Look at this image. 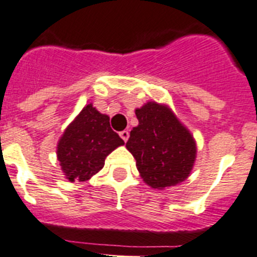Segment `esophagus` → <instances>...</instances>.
<instances>
[{
    "label": "esophagus",
    "mask_w": 257,
    "mask_h": 257,
    "mask_svg": "<svg viewBox=\"0 0 257 257\" xmlns=\"http://www.w3.org/2000/svg\"><path fill=\"white\" fill-rule=\"evenodd\" d=\"M120 137H121V140L124 141V142H126V141H128V138H129V132L128 131H123V132H120Z\"/></svg>",
    "instance_id": "34e87169"
}]
</instances>
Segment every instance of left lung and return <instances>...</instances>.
<instances>
[{"instance_id": "left-lung-1", "label": "left lung", "mask_w": 257, "mask_h": 257, "mask_svg": "<svg viewBox=\"0 0 257 257\" xmlns=\"http://www.w3.org/2000/svg\"><path fill=\"white\" fill-rule=\"evenodd\" d=\"M138 125L131 131L125 147L148 186L158 190L183 183L196 160L193 134L169 105L146 102L136 109Z\"/></svg>"}]
</instances>
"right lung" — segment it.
Here are the masks:
<instances>
[{
  "label": "right lung",
  "instance_id": "add662e5",
  "mask_svg": "<svg viewBox=\"0 0 257 257\" xmlns=\"http://www.w3.org/2000/svg\"><path fill=\"white\" fill-rule=\"evenodd\" d=\"M109 120L106 114L88 104L64 129L57 145V158L71 183L90 180L104 167L106 156L124 145Z\"/></svg>",
  "mask_w": 257,
  "mask_h": 257
}]
</instances>
